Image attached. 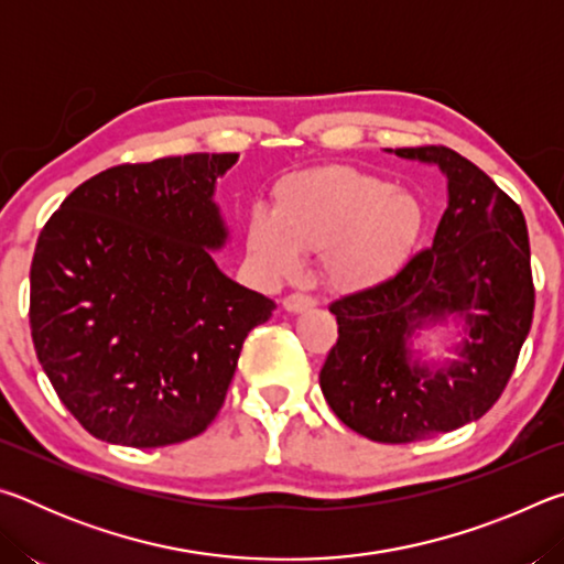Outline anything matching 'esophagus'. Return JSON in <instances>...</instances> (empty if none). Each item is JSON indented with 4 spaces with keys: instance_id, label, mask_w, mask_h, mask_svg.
I'll return each mask as SVG.
<instances>
[{
    "instance_id": "34e87169",
    "label": "esophagus",
    "mask_w": 564,
    "mask_h": 564,
    "mask_svg": "<svg viewBox=\"0 0 564 564\" xmlns=\"http://www.w3.org/2000/svg\"><path fill=\"white\" fill-rule=\"evenodd\" d=\"M313 305H316V301H313L311 295H303V293H291L289 299H283V308L289 313H303V311L313 308Z\"/></svg>"
}]
</instances>
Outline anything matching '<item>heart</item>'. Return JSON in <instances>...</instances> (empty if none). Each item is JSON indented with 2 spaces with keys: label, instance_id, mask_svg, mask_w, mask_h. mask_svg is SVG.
Wrapping results in <instances>:
<instances>
[{
  "label": "heart",
  "instance_id": "heart-1",
  "mask_svg": "<svg viewBox=\"0 0 564 564\" xmlns=\"http://www.w3.org/2000/svg\"><path fill=\"white\" fill-rule=\"evenodd\" d=\"M423 206L408 188L352 166L283 176L269 208L248 218V259L263 279H289L301 253H318L330 289L360 293L403 269L423 231Z\"/></svg>",
  "mask_w": 564,
  "mask_h": 564
}]
</instances>
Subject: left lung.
Here are the masks:
<instances>
[{
	"label": "left lung",
	"mask_w": 564,
	"mask_h": 564,
	"mask_svg": "<svg viewBox=\"0 0 564 564\" xmlns=\"http://www.w3.org/2000/svg\"><path fill=\"white\" fill-rule=\"evenodd\" d=\"M386 151L441 169L447 208L431 248L330 305L338 340L321 390L358 435L415 443L482 417L508 386L534 308L530 241L520 206L457 151ZM425 332L438 336L437 354Z\"/></svg>",
	"instance_id": "left-lung-1"
}]
</instances>
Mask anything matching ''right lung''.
I'll return each mask as SVG.
<instances>
[{
	"label": "right lung",
	"mask_w": 564,
	"mask_h": 564,
	"mask_svg": "<svg viewBox=\"0 0 564 564\" xmlns=\"http://www.w3.org/2000/svg\"><path fill=\"white\" fill-rule=\"evenodd\" d=\"M238 154L123 164L84 181L36 241L30 323L66 410L111 445L204 433L275 303L218 269L216 184Z\"/></svg>",
	"instance_id": "add662e5"
}]
</instances>
